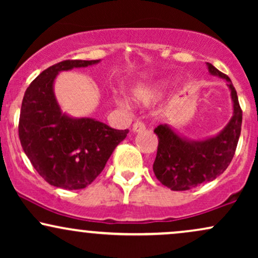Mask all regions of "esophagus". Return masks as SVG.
<instances>
[{
    "label": "esophagus",
    "mask_w": 258,
    "mask_h": 258,
    "mask_svg": "<svg viewBox=\"0 0 258 258\" xmlns=\"http://www.w3.org/2000/svg\"><path fill=\"white\" fill-rule=\"evenodd\" d=\"M146 130V126H144L143 122H135L132 126V131L133 133H139L142 131H144Z\"/></svg>",
    "instance_id": "1"
}]
</instances>
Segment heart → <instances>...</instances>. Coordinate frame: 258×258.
Listing matches in <instances>:
<instances>
[{
    "mask_svg": "<svg viewBox=\"0 0 258 258\" xmlns=\"http://www.w3.org/2000/svg\"><path fill=\"white\" fill-rule=\"evenodd\" d=\"M167 80H160L152 85L138 87L133 91V99L138 103H147L150 100L158 99L162 96L165 90L167 88Z\"/></svg>",
    "mask_w": 258,
    "mask_h": 258,
    "instance_id": "1",
    "label": "heart"
}]
</instances>
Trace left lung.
<instances>
[{
	"mask_svg": "<svg viewBox=\"0 0 258 258\" xmlns=\"http://www.w3.org/2000/svg\"><path fill=\"white\" fill-rule=\"evenodd\" d=\"M206 65L211 75L228 82L233 116L217 135L204 139L186 138L167 123L154 130L159 146L153 170L156 178L171 190H189L217 178L232 161L240 137L242 112L235 88L227 75L212 64Z\"/></svg>",
	"mask_w": 258,
	"mask_h": 258,
	"instance_id": "left-lung-1",
	"label": "left lung"
}]
</instances>
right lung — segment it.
I'll use <instances>...</instances> for the list:
<instances>
[{
    "label": "right lung",
    "mask_w": 258,
    "mask_h": 258,
    "mask_svg": "<svg viewBox=\"0 0 258 258\" xmlns=\"http://www.w3.org/2000/svg\"><path fill=\"white\" fill-rule=\"evenodd\" d=\"M99 61H60L43 70L25 91L19 117L20 143L38 174L57 188L76 190L91 184L128 133L92 117L70 116L61 111L55 98L59 73Z\"/></svg>",
    "instance_id": "obj_1"
}]
</instances>
